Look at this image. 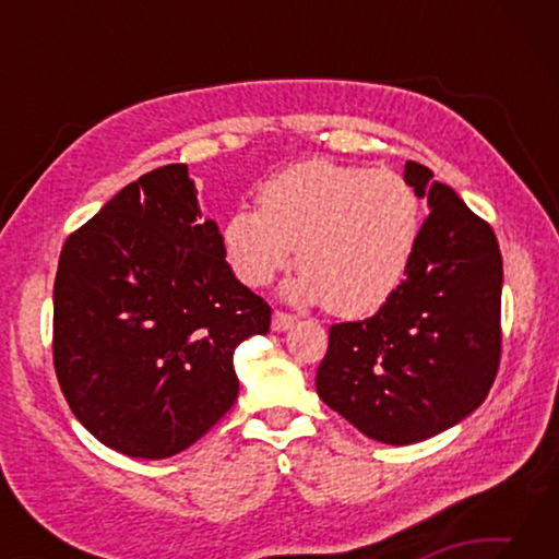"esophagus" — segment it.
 Wrapping results in <instances>:
<instances>
[{
    "label": "esophagus",
    "mask_w": 559,
    "mask_h": 559,
    "mask_svg": "<svg viewBox=\"0 0 559 559\" xmlns=\"http://www.w3.org/2000/svg\"><path fill=\"white\" fill-rule=\"evenodd\" d=\"M271 325L276 333H283V330H290L293 325H296V316H288V313H283V310H276V313H273Z\"/></svg>",
    "instance_id": "34e87169"
}]
</instances>
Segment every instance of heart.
I'll return each instance as SVG.
<instances>
[{
    "label": "heart",
    "instance_id": "heart-1",
    "mask_svg": "<svg viewBox=\"0 0 559 559\" xmlns=\"http://www.w3.org/2000/svg\"><path fill=\"white\" fill-rule=\"evenodd\" d=\"M419 236L421 202L402 175L330 159H302L273 175L259 189V210L241 206L222 226L224 259L246 286H266L298 249L302 273L286 296L325 302L347 318L392 298Z\"/></svg>",
    "mask_w": 559,
    "mask_h": 559
}]
</instances>
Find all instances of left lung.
<instances>
[{
  "label": "left lung",
  "mask_w": 559,
  "mask_h": 559,
  "mask_svg": "<svg viewBox=\"0 0 559 559\" xmlns=\"http://www.w3.org/2000/svg\"><path fill=\"white\" fill-rule=\"evenodd\" d=\"M429 204L402 286L372 318L330 328L316 386L374 441L406 447L476 412L500 359L503 259L490 226L429 167L404 165Z\"/></svg>",
  "instance_id": "obj_1"
}]
</instances>
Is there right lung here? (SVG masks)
Segmentation results:
<instances>
[{
	"label": "right lung",
	"instance_id": "right-lung-1",
	"mask_svg": "<svg viewBox=\"0 0 559 559\" xmlns=\"http://www.w3.org/2000/svg\"><path fill=\"white\" fill-rule=\"evenodd\" d=\"M271 308L236 281L187 165L122 187L66 239L53 283V367L83 427L130 459H169L239 394L234 349Z\"/></svg>",
	"mask_w": 559,
	"mask_h": 559
}]
</instances>
